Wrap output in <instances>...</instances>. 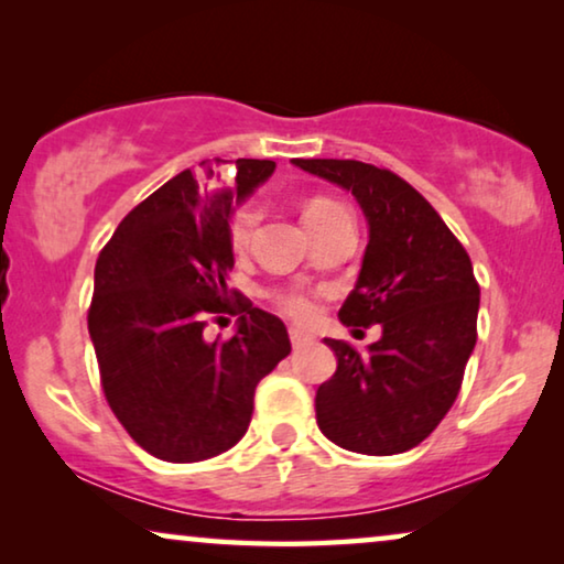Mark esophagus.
<instances>
[{
  "mask_svg": "<svg viewBox=\"0 0 564 564\" xmlns=\"http://www.w3.org/2000/svg\"><path fill=\"white\" fill-rule=\"evenodd\" d=\"M289 337H291V345H293V347H304V345H308V343H314V337L308 335V332L296 329V327L289 329Z\"/></svg>",
  "mask_w": 564,
  "mask_h": 564,
  "instance_id": "esophagus-1",
  "label": "esophagus"
}]
</instances>
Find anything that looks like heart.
<instances>
[{
  "label": "heart",
  "instance_id": "b5f03b06",
  "mask_svg": "<svg viewBox=\"0 0 564 564\" xmlns=\"http://www.w3.org/2000/svg\"><path fill=\"white\" fill-rule=\"evenodd\" d=\"M335 212H345V209L332 199H312L304 206V225H308V221H314V219L329 217V214H335ZM256 225H258V212L252 209V206H242V209L235 212L232 221H229V242H232L235 250H240L248 245ZM279 304L283 312L293 316L296 322H312L316 316V304L308 293H301V291L281 293Z\"/></svg>",
  "mask_w": 564,
  "mask_h": 564
}]
</instances>
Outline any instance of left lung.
<instances>
[{
  "label": "left lung",
  "mask_w": 564,
  "mask_h": 564,
  "mask_svg": "<svg viewBox=\"0 0 564 564\" xmlns=\"http://www.w3.org/2000/svg\"><path fill=\"white\" fill-rule=\"evenodd\" d=\"M293 165L352 192L360 204L368 248L339 322L383 329L368 352L324 339L337 370L316 391V424L350 452L399 455L437 430L463 386L480 306L470 256L395 173L335 158H296Z\"/></svg>",
  "instance_id": "8db88e82"
}]
</instances>
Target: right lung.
<instances>
[{
    "label": "right lung",
    "mask_w": 564,
    "mask_h": 564,
    "mask_svg": "<svg viewBox=\"0 0 564 564\" xmlns=\"http://www.w3.org/2000/svg\"><path fill=\"white\" fill-rule=\"evenodd\" d=\"M214 158L181 171L134 206L94 268L89 335L109 409L142 449L199 463L245 437L256 388L291 339L279 316L238 299V332L203 339L226 301L235 256L229 219L273 176V161Z\"/></svg>",
    "instance_id": "obj_1"
}]
</instances>
